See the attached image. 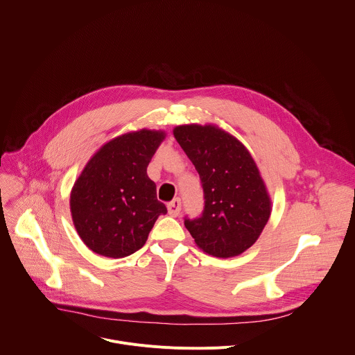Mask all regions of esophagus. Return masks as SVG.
I'll use <instances>...</instances> for the list:
<instances>
[{
    "label": "esophagus",
    "mask_w": 355,
    "mask_h": 355,
    "mask_svg": "<svg viewBox=\"0 0 355 355\" xmlns=\"http://www.w3.org/2000/svg\"><path fill=\"white\" fill-rule=\"evenodd\" d=\"M167 209H168V214L174 218H177L180 214H181V209H182V205H181V200L177 198V199H173L170 204L167 205Z\"/></svg>",
    "instance_id": "1"
}]
</instances>
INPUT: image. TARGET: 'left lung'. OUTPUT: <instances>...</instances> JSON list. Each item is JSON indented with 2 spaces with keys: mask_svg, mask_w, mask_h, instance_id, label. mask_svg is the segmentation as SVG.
I'll use <instances>...</instances> for the list:
<instances>
[{
  "mask_svg": "<svg viewBox=\"0 0 355 355\" xmlns=\"http://www.w3.org/2000/svg\"><path fill=\"white\" fill-rule=\"evenodd\" d=\"M174 137L199 174L204 212L184 225L207 254L229 259L257 241L271 215V199L250 151L215 125H181Z\"/></svg>",
  "mask_w": 355,
  "mask_h": 355,
  "instance_id": "obj_1",
  "label": "left lung"
}]
</instances>
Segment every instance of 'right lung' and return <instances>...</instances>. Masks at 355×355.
Returning <instances> with one entry per match:
<instances>
[{
	"label": "right lung",
	"mask_w": 355,
	"mask_h": 355,
	"mask_svg": "<svg viewBox=\"0 0 355 355\" xmlns=\"http://www.w3.org/2000/svg\"><path fill=\"white\" fill-rule=\"evenodd\" d=\"M166 132L141 129L101 147L84 167L70 195L74 227L94 252L122 259L141 248L157 218L167 214L157 200L147 166Z\"/></svg>",
	"instance_id": "right-lung-1"
}]
</instances>
